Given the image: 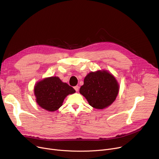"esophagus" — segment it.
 Instances as JSON below:
<instances>
[{
	"instance_id": "esophagus-1",
	"label": "esophagus",
	"mask_w": 159,
	"mask_h": 159,
	"mask_svg": "<svg viewBox=\"0 0 159 159\" xmlns=\"http://www.w3.org/2000/svg\"><path fill=\"white\" fill-rule=\"evenodd\" d=\"M74 89H75V91H78L79 89V87L78 86H76L74 87Z\"/></svg>"
}]
</instances>
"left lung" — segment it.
Listing matches in <instances>:
<instances>
[{
    "mask_svg": "<svg viewBox=\"0 0 159 159\" xmlns=\"http://www.w3.org/2000/svg\"><path fill=\"white\" fill-rule=\"evenodd\" d=\"M119 84L113 75L102 70L89 73L79 90L89 104L97 110H103L115 101Z\"/></svg>",
    "mask_w": 159,
    "mask_h": 159,
    "instance_id": "left-lung-1",
    "label": "left lung"
}]
</instances>
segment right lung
<instances>
[{
  "label": "right lung",
  "mask_w": 159,
  "mask_h": 159,
  "mask_svg": "<svg viewBox=\"0 0 159 159\" xmlns=\"http://www.w3.org/2000/svg\"><path fill=\"white\" fill-rule=\"evenodd\" d=\"M75 90L58 77H50L37 82L34 95L38 105L48 111H55L62 106L64 98Z\"/></svg>",
  "instance_id": "right-lung-1"
}]
</instances>
